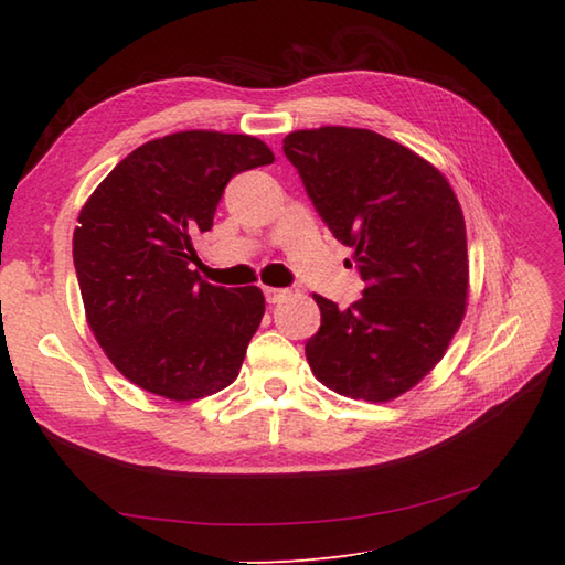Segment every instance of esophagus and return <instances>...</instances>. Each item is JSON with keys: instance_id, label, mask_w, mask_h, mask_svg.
Segmentation results:
<instances>
[{"instance_id": "1", "label": "esophagus", "mask_w": 565, "mask_h": 565, "mask_svg": "<svg viewBox=\"0 0 565 565\" xmlns=\"http://www.w3.org/2000/svg\"><path fill=\"white\" fill-rule=\"evenodd\" d=\"M286 294H289L286 289H274V286H264V296H267L269 303H279Z\"/></svg>"}]
</instances>
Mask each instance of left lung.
<instances>
[{
  "label": "left lung",
  "instance_id": "1",
  "mask_svg": "<svg viewBox=\"0 0 565 565\" xmlns=\"http://www.w3.org/2000/svg\"><path fill=\"white\" fill-rule=\"evenodd\" d=\"M286 158L342 245L364 296L347 310L313 294L310 371L344 398L388 403L435 369L466 316L468 249L451 184L411 148L366 128L284 138Z\"/></svg>",
  "mask_w": 565,
  "mask_h": 565
}]
</instances>
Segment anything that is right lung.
Returning <instances> with one entry per match:
<instances>
[{
  "label": "right lung",
  "instance_id": "1",
  "mask_svg": "<svg viewBox=\"0 0 565 565\" xmlns=\"http://www.w3.org/2000/svg\"><path fill=\"white\" fill-rule=\"evenodd\" d=\"M271 162L255 136L179 130L136 148L84 201L72 235L84 316L130 383L184 403L237 379L264 294L213 286L189 262L231 177Z\"/></svg>",
  "mask_w": 565,
  "mask_h": 565
}]
</instances>
